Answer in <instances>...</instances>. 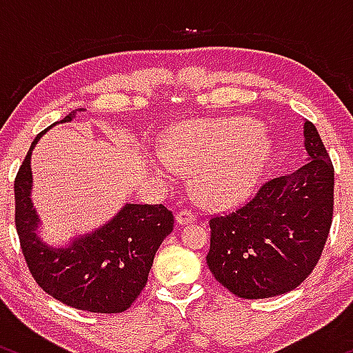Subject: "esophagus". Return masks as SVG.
Listing matches in <instances>:
<instances>
[{"instance_id": "esophagus-1", "label": "esophagus", "mask_w": 353, "mask_h": 353, "mask_svg": "<svg viewBox=\"0 0 353 353\" xmlns=\"http://www.w3.org/2000/svg\"><path fill=\"white\" fill-rule=\"evenodd\" d=\"M194 221H196V216H194V214L190 212V210H188V209L179 210V212H177V216H176V222L179 225L190 224V222H194Z\"/></svg>"}]
</instances>
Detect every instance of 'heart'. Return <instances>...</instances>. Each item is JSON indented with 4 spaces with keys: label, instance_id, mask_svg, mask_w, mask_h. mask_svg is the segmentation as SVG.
<instances>
[{
    "label": "heart",
    "instance_id": "obj_1",
    "mask_svg": "<svg viewBox=\"0 0 353 353\" xmlns=\"http://www.w3.org/2000/svg\"><path fill=\"white\" fill-rule=\"evenodd\" d=\"M269 156V137L250 121H197L174 129L163 154L149 156L148 165L165 182L176 181L179 171L196 172L199 199L228 208L252 190Z\"/></svg>",
    "mask_w": 353,
    "mask_h": 353
}]
</instances>
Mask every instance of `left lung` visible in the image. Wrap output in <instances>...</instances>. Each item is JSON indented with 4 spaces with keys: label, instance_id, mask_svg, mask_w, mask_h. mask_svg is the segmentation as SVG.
I'll list each match as a JSON object with an SVG mask.
<instances>
[{
    "label": "left lung",
    "instance_id": "obj_1",
    "mask_svg": "<svg viewBox=\"0 0 353 353\" xmlns=\"http://www.w3.org/2000/svg\"><path fill=\"white\" fill-rule=\"evenodd\" d=\"M303 148L302 168L267 181L236 212L210 219L208 265L237 297L290 292L319 262L334 212V165L307 119Z\"/></svg>",
    "mask_w": 353,
    "mask_h": 353
}]
</instances>
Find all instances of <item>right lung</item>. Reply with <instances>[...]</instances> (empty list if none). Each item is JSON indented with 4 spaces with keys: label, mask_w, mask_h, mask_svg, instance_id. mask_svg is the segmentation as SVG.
<instances>
[{
    "label": "right lung",
    "mask_w": 353,
    "mask_h": 353,
    "mask_svg": "<svg viewBox=\"0 0 353 353\" xmlns=\"http://www.w3.org/2000/svg\"><path fill=\"white\" fill-rule=\"evenodd\" d=\"M76 109L56 124L71 123ZM36 136L14 181L16 230L28 267L44 292L66 305L98 314L124 312L148 282L154 255L174 229L163 204H125L99 228L78 234L63 245L48 244L33 202L31 154Z\"/></svg>",
    "instance_id": "obj_1"
}]
</instances>
